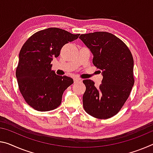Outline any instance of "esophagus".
Masks as SVG:
<instances>
[{
    "label": "esophagus",
    "mask_w": 153,
    "mask_h": 153,
    "mask_svg": "<svg viewBox=\"0 0 153 153\" xmlns=\"http://www.w3.org/2000/svg\"><path fill=\"white\" fill-rule=\"evenodd\" d=\"M74 81L75 83H77V82H80L82 80L80 79H79V78H74Z\"/></svg>",
    "instance_id": "1"
}]
</instances>
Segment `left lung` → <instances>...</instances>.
<instances>
[{
	"instance_id": "obj_1",
	"label": "left lung",
	"mask_w": 153,
	"mask_h": 153,
	"mask_svg": "<svg viewBox=\"0 0 153 153\" xmlns=\"http://www.w3.org/2000/svg\"><path fill=\"white\" fill-rule=\"evenodd\" d=\"M79 38L93 54V63L102 70L103 76L97 88L91 79L83 80L84 109L94 118L107 119L120 111L134 84L132 54L123 41L110 33L84 34Z\"/></svg>"
}]
</instances>
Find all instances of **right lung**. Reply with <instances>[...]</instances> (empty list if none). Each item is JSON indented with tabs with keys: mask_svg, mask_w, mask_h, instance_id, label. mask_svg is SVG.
Instances as JSON below:
<instances>
[{
	"mask_svg": "<svg viewBox=\"0 0 153 153\" xmlns=\"http://www.w3.org/2000/svg\"><path fill=\"white\" fill-rule=\"evenodd\" d=\"M79 35L49 28L35 33L23 45L16 78L24 100L35 110L47 111L59 107L64 91L74 83L71 77L57 76L51 62L59 56L62 46Z\"/></svg>",
	"mask_w": 153,
	"mask_h": 153,
	"instance_id": "add662e5",
	"label": "right lung"
}]
</instances>
